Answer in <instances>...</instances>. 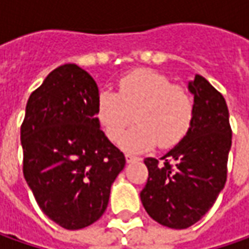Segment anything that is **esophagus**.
<instances>
[{
	"mask_svg": "<svg viewBox=\"0 0 249 249\" xmlns=\"http://www.w3.org/2000/svg\"><path fill=\"white\" fill-rule=\"evenodd\" d=\"M125 159H126V161H128V163H134V161H139V160H141V157L134 156V155H126Z\"/></svg>",
	"mask_w": 249,
	"mask_h": 249,
	"instance_id": "34e87169",
	"label": "esophagus"
}]
</instances>
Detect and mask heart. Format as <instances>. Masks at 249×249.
Masks as SVG:
<instances>
[{
    "label": "heart",
    "mask_w": 249,
    "mask_h": 249,
    "mask_svg": "<svg viewBox=\"0 0 249 249\" xmlns=\"http://www.w3.org/2000/svg\"><path fill=\"white\" fill-rule=\"evenodd\" d=\"M194 114L191 94L150 70L126 73L118 81L117 93L104 89L96 100L97 121L110 141L120 142L134 120L138 121L123 142L129 152H143L157 142L161 147L177 145L189 131Z\"/></svg>",
    "instance_id": "obj_1"
}]
</instances>
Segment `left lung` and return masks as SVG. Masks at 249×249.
<instances>
[{"label":"left lung","mask_w":249,"mask_h":249,"mask_svg":"<svg viewBox=\"0 0 249 249\" xmlns=\"http://www.w3.org/2000/svg\"><path fill=\"white\" fill-rule=\"evenodd\" d=\"M195 114L179 143L160 160L145 159L149 177L141 191L147 214L170 229L199 222L224 188L231 147L229 108L222 93L203 76L188 83Z\"/></svg>","instance_id":"obj_1"}]
</instances>
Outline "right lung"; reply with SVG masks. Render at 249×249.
I'll return each mask as SVG.
<instances>
[{
	"mask_svg": "<svg viewBox=\"0 0 249 249\" xmlns=\"http://www.w3.org/2000/svg\"><path fill=\"white\" fill-rule=\"evenodd\" d=\"M99 88L75 64H65L30 94L20 126L23 176L43 213L67 230L102 217L124 153L96 117Z\"/></svg>",
	"mask_w": 249,
	"mask_h": 249,
	"instance_id": "1",
	"label": "right lung"
}]
</instances>
